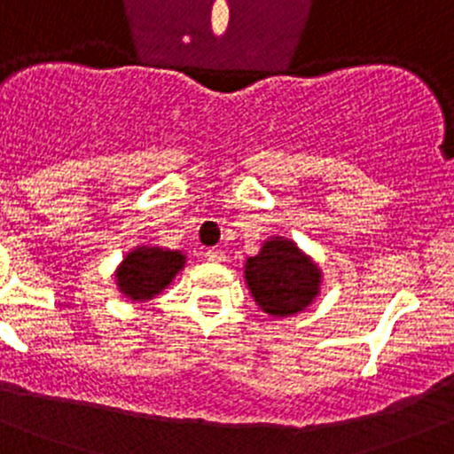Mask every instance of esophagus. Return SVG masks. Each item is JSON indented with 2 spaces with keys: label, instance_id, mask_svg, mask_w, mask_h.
Instances as JSON below:
<instances>
[{
  "label": "esophagus",
  "instance_id": "esophagus-1",
  "mask_svg": "<svg viewBox=\"0 0 454 454\" xmlns=\"http://www.w3.org/2000/svg\"><path fill=\"white\" fill-rule=\"evenodd\" d=\"M205 258L209 262H223L225 260V254H223V249H207L205 251Z\"/></svg>",
  "mask_w": 454,
  "mask_h": 454
}]
</instances>
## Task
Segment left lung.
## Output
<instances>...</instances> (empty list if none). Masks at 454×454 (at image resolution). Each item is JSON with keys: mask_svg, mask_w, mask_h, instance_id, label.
I'll use <instances>...</instances> for the list:
<instances>
[{"mask_svg": "<svg viewBox=\"0 0 454 454\" xmlns=\"http://www.w3.org/2000/svg\"><path fill=\"white\" fill-rule=\"evenodd\" d=\"M321 269L295 240L266 238L258 255L245 262V282L262 312L293 317L306 310L321 291Z\"/></svg>", "mask_w": 454, "mask_h": 454, "instance_id": "left-lung-1", "label": "left lung"}]
</instances>
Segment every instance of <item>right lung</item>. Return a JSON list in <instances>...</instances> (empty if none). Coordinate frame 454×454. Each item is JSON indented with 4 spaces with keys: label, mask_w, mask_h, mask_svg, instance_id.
Returning <instances> with one entry per match:
<instances>
[{
    "label": "right lung",
    "mask_w": 454,
    "mask_h": 454,
    "mask_svg": "<svg viewBox=\"0 0 454 454\" xmlns=\"http://www.w3.org/2000/svg\"><path fill=\"white\" fill-rule=\"evenodd\" d=\"M184 266L185 255L181 251L139 245L129 251L115 269V284L130 301H148L161 295Z\"/></svg>",
    "instance_id": "right-lung-1"
}]
</instances>
